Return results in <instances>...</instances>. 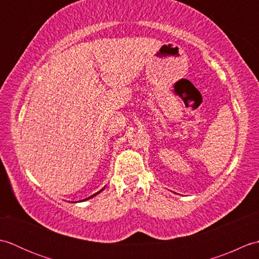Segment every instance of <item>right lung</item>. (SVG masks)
I'll list each match as a JSON object with an SVG mask.
<instances>
[{"label": "right lung", "instance_id": "add662e5", "mask_svg": "<svg viewBox=\"0 0 259 259\" xmlns=\"http://www.w3.org/2000/svg\"><path fill=\"white\" fill-rule=\"evenodd\" d=\"M102 190H103V189H101V190H100V191H98V192H97V194H95V195H92V196H90V197H89V198H87V199H90V198H92V197H95V196H97V195H98V194H100V192H101V191H102ZM87 199H83V200H87Z\"/></svg>", "mask_w": 259, "mask_h": 259}]
</instances>
